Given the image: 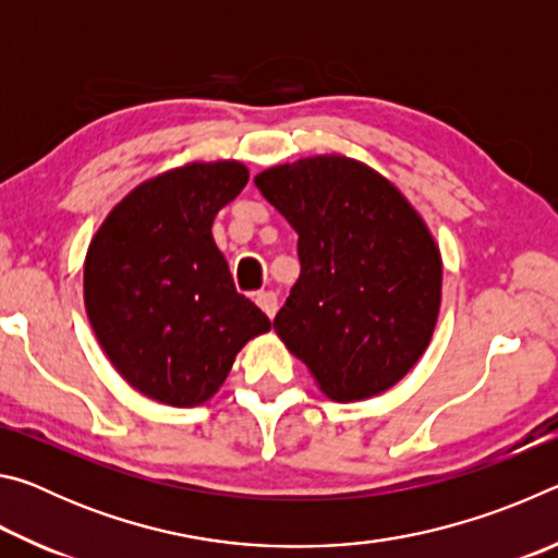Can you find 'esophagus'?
I'll return each instance as SVG.
<instances>
[{
  "label": "esophagus",
  "mask_w": 558,
  "mask_h": 558,
  "mask_svg": "<svg viewBox=\"0 0 558 558\" xmlns=\"http://www.w3.org/2000/svg\"><path fill=\"white\" fill-rule=\"evenodd\" d=\"M256 305H258L268 317H276V313H278V295H276V292H270V290L258 292V295H256Z\"/></svg>",
  "instance_id": "1"
}]
</instances>
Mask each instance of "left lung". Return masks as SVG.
Listing matches in <instances>:
<instances>
[{"label":"left lung","mask_w":558,"mask_h":558,"mask_svg":"<svg viewBox=\"0 0 558 558\" xmlns=\"http://www.w3.org/2000/svg\"><path fill=\"white\" fill-rule=\"evenodd\" d=\"M298 231L300 278L272 319L327 399L389 391L426 352L442 260L411 202L369 165L317 155L256 174Z\"/></svg>","instance_id":"1"}]
</instances>
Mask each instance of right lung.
<instances>
[{"label": "right lung", "instance_id": "1", "mask_svg": "<svg viewBox=\"0 0 558 558\" xmlns=\"http://www.w3.org/2000/svg\"><path fill=\"white\" fill-rule=\"evenodd\" d=\"M248 182L239 159L189 162L137 184L93 235L83 302L98 344L132 389L192 409L221 389L270 319L233 288L211 226Z\"/></svg>", "mask_w": 558, "mask_h": 558}]
</instances>
